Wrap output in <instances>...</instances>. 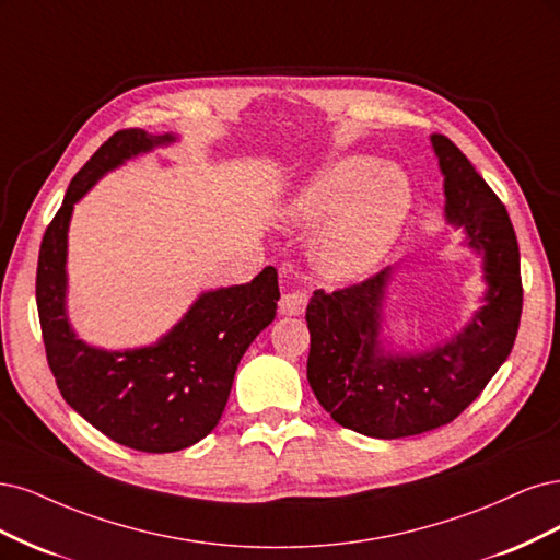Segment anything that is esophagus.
<instances>
[{
  "mask_svg": "<svg viewBox=\"0 0 560 560\" xmlns=\"http://www.w3.org/2000/svg\"><path fill=\"white\" fill-rule=\"evenodd\" d=\"M306 300H310V295L300 293V291L285 293V295H281V300H279V312H281L283 316H300V314L306 310Z\"/></svg>",
  "mask_w": 560,
  "mask_h": 560,
  "instance_id": "34e87169",
  "label": "esophagus"
}]
</instances>
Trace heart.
Wrapping results in <instances>:
<instances>
[{
    "instance_id": "heart-1",
    "label": "heart",
    "mask_w": 560,
    "mask_h": 560,
    "mask_svg": "<svg viewBox=\"0 0 560 560\" xmlns=\"http://www.w3.org/2000/svg\"><path fill=\"white\" fill-rule=\"evenodd\" d=\"M411 209L405 176L370 155H345L314 174L285 205V219L317 225L310 256L323 277L358 281L398 242Z\"/></svg>"
}]
</instances>
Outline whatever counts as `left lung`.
Segmentation results:
<instances>
[{"mask_svg": "<svg viewBox=\"0 0 560 560\" xmlns=\"http://www.w3.org/2000/svg\"><path fill=\"white\" fill-rule=\"evenodd\" d=\"M444 176V221L481 256L486 291L465 326L428 349H398L384 335L395 267L306 304V378L345 428L398 440L454 421L508 360L521 320L518 244L510 213L454 141L430 135Z\"/></svg>", "mask_w": 560, "mask_h": 560, "instance_id": "8db88e82", "label": "left lung"}]
</instances>
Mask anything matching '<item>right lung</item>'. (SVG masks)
<instances>
[{"instance_id": "right-lung-1", "label": "right lung", "mask_w": 560, "mask_h": 560, "mask_svg": "<svg viewBox=\"0 0 560 560\" xmlns=\"http://www.w3.org/2000/svg\"><path fill=\"white\" fill-rule=\"evenodd\" d=\"M178 135L122 130L104 141L71 178L46 228L37 267V306L46 358L67 405L106 438L149 454L182 451L219 425L246 349L277 316L275 267L248 283L197 295L188 312L153 345L102 349L71 328L67 314V246L74 205L104 174Z\"/></svg>"}]
</instances>
